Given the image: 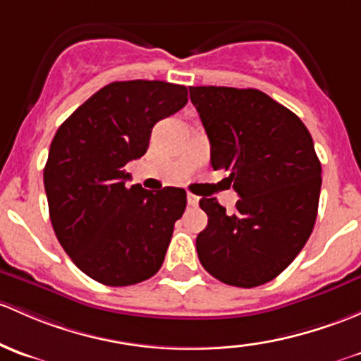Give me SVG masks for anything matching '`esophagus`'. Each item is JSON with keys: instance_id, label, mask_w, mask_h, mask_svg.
<instances>
[{"instance_id": "1", "label": "esophagus", "mask_w": 361, "mask_h": 361, "mask_svg": "<svg viewBox=\"0 0 361 361\" xmlns=\"http://www.w3.org/2000/svg\"><path fill=\"white\" fill-rule=\"evenodd\" d=\"M187 202H188V206H192V207L199 206V197L193 195V193H188V195H187Z\"/></svg>"}]
</instances>
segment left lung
<instances>
[{
  "label": "left lung",
  "instance_id": "obj_1",
  "mask_svg": "<svg viewBox=\"0 0 361 361\" xmlns=\"http://www.w3.org/2000/svg\"><path fill=\"white\" fill-rule=\"evenodd\" d=\"M190 100L240 199L233 214L200 199L207 226L197 235L200 264L228 286H263L301 252L313 231L322 166L302 121L259 90L192 86Z\"/></svg>",
  "mask_w": 361,
  "mask_h": 361
}]
</instances>
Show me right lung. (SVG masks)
I'll return each instance as SVG.
<instances>
[{
  "label": "right lung",
  "instance_id": "add662e5",
  "mask_svg": "<svg viewBox=\"0 0 361 361\" xmlns=\"http://www.w3.org/2000/svg\"><path fill=\"white\" fill-rule=\"evenodd\" d=\"M187 102V86L116 81L55 133L43 173L50 219L60 245L90 279L126 287L162 267L187 192L128 188L124 166L145 154L152 128Z\"/></svg>",
  "mask_w": 361,
  "mask_h": 361
}]
</instances>
